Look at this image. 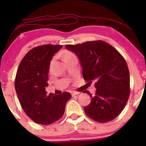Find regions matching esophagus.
<instances>
[{
    "mask_svg": "<svg viewBox=\"0 0 146 146\" xmlns=\"http://www.w3.org/2000/svg\"><path fill=\"white\" fill-rule=\"evenodd\" d=\"M78 94H80V93H79V92H76V91H73L71 93L72 96H75V95H78Z\"/></svg>",
    "mask_w": 146,
    "mask_h": 146,
    "instance_id": "1",
    "label": "esophagus"
}]
</instances>
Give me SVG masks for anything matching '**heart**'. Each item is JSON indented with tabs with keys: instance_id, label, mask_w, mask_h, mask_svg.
<instances>
[{
	"instance_id": "1",
	"label": "heart",
	"mask_w": 146,
	"mask_h": 146,
	"mask_svg": "<svg viewBox=\"0 0 146 146\" xmlns=\"http://www.w3.org/2000/svg\"><path fill=\"white\" fill-rule=\"evenodd\" d=\"M73 56H74V55H73L72 53H71V52L66 51V52H64V60L66 59V58H71V57H73Z\"/></svg>"
}]
</instances>
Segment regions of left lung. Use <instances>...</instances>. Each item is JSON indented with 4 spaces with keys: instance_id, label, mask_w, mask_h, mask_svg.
I'll return each instance as SVG.
<instances>
[{
    "instance_id": "1",
    "label": "left lung",
    "mask_w": 146,
    "mask_h": 146,
    "mask_svg": "<svg viewBox=\"0 0 146 146\" xmlns=\"http://www.w3.org/2000/svg\"><path fill=\"white\" fill-rule=\"evenodd\" d=\"M80 59L85 81L95 80L96 92L84 108L90 118L100 123L112 121L125 108L130 95V73L123 57L116 48L102 40L66 44Z\"/></svg>"
}]
</instances>
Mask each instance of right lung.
Returning a JSON list of instances; mask_svg holds the SVG:
<instances>
[{
	"label": "right lung",
	"instance_id": "add662e5",
	"mask_svg": "<svg viewBox=\"0 0 146 146\" xmlns=\"http://www.w3.org/2000/svg\"><path fill=\"white\" fill-rule=\"evenodd\" d=\"M62 45L44 44L34 47L20 63L15 78V89L26 115L36 123L48 125L63 116L66 102L71 98L68 92L46 95L50 62Z\"/></svg>",
	"mask_w": 146,
	"mask_h": 146
}]
</instances>
